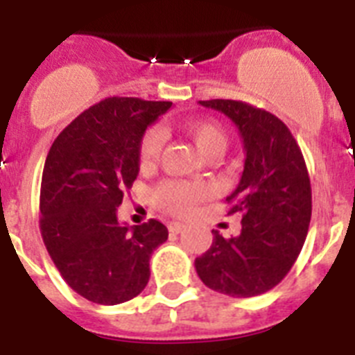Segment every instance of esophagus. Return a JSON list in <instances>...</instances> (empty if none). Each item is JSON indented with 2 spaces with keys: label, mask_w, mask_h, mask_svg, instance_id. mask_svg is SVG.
Wrapping results in <instances>:
<instances>
[{
  "label": "esophagus",
  "mask_w": 355,
  "mask_h": 355,
  "mask_svg": "<svg viewBox=\"0 0 355 355\" xmlns=\"http://www.w3.org/2000/svg\"><path fill=\"white\" fill-rule=\"evenodd\" d=\"M184 227H187V225H184L183 222H171V224H168V231H171V233H174V234L181 233Z\"/></svg>",
  "instance_id": "esophagus-1"
}]
</instances>
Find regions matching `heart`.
<instances>
[{
	"label": "heart",
	"mask_w": 355,
	"mask_h": 355,
	"mask_svg": "<svg viewBox=\"0 0 355 355\" xmlns=\"http://www.w3.org/2000/svg\"><path fill=\"white\" fill-rule=\"evenodd\" d=\"M184 128L206 158L220 156L227 147V135L218 122L209 121V119H199V121L187 122ZM163 142H165V133L159 126L149 128L144 133L142 142H140V165L142 167H149L158 159ZM208 196V184L188 183V181H163L155 190L156 202L163 209L175 213V215H184L199 200L206 199Z\"/></svg>",
	"instance_id": "obj_1"
}]
</instances>
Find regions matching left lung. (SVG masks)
I'll return each mask as SVG.
<instances>
[{"label": "left lung", "instance_id": "left-lung-1", "mask_svg": "<svg viewBox=\"0 0 355 355\" xmlns=\"http://www.w3.org/2000/svg\"><path fill=\"white\" fill-rule=\"evenodd\" d=\"M233 121L243 142V172L231 196L241 213L238 236L213 229V243L196 259L200 281L229 297H256L277 286L299 258L311 220V183L299 144L281 119L233 99L199 101Z\"/></svg>", "mask_w": 355, "mask_h": 355}]
</instances>
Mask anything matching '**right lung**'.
<instances>
[{
	"instance_id": "add662e5",
	"label": "right lung",
	"mask_w": 355,
	"mask_h": 355,
	"mask_svg": "<svg viewBox=\"0 0 355 355\" xmlns=\"http://www.w3.org/2000/svg\"><path fill=\"white\" fill-rule=\"evenodd\" d=\"M171 101L108 97L53 142L40 184V233L65 283L90 302L115 306L140 293L149 259L168 238L150 218L121 224L117 208L140 171V142Z\"/></svg>"
}]
</instances>
